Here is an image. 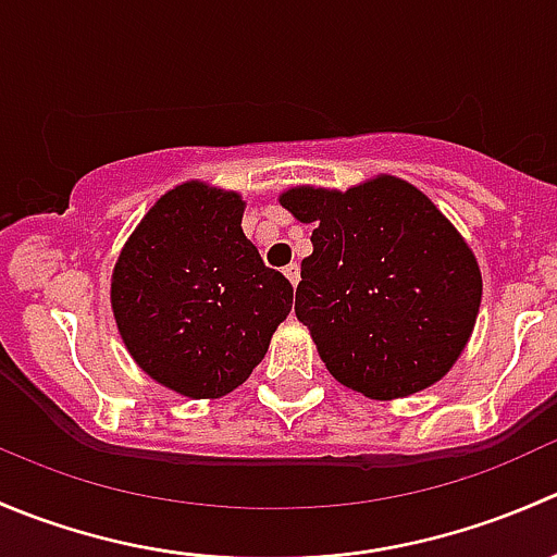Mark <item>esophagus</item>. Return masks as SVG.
I'll use <instances>...</instances> for the list:
<instances>
[{"mask_svg": "<svg viewBox=\"0 0 557 557\" xmlns=\"http://www.w3.org/2000/svg\"><path fill=\"white\" fill-rule=\"evenodd\" d=\"M283 274H285V277L290 280V285H296V283H299V277H301V272H299V263H288V267L283 269Z\"/></svg>", "mask_w": 557, "mask_h": 557, "instance_id": "34e87169", "label": "esophagus"}]
</instances>
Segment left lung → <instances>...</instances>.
I'll use <instances>...</instances> for the list:
<instances>
[{
	"mask_svg": "<svg viewBox=\"0 0 557 557\" xmlns=\"http://www.w3.org/2000/svg\"><path fill=\"white\" fill-rule=\"evenodd\" d=\"M280 205L312 226L296 318L334 380L387 401L445 377L474 329L482 274L434 201L380 174L345 194L299 185Z\"/></svg>",
	"mask_w": 557,
	"mask_h": 557,
	"instance_id": "8db88e82",
	"label": "left lung"
}]
</instances>
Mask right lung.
I'll use <instances>...</instances> for the list:
<instances>
[{
	"instance_id": "obj_1",
	"label": "right lung",
	"mask_w": 557,
	"mask_h": 557,
	"mask_svg": "<svg viewBox=\"0 0 557 557\" xmlns=\"http://www.w3.org/2000/svg\"><path fill=\"white\" fill-rule=\"evenodd\" d=\"M232 190L183 183L161 196L112 269V314L143 372L188 398L250 377L288 318L294 285L243 232Z\"/></svg>"
}]
</instances>
